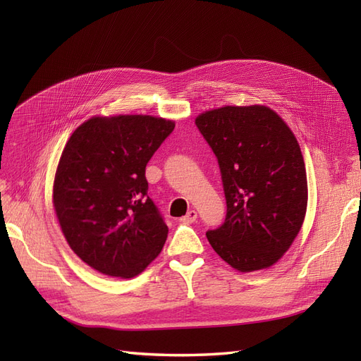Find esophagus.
<instances>
[{
	"mask_svg": "<svg viewBox=\"0 0 361 361\" xmlns=\"http://www.w3.org/2000/svg\"><path fill=\"white\" fill-rule=\"evenodd\" d=\"M195 220H197V212H195L194 209L188 211L187 215H183V216L180 218V221L185 223V224H191V223H194Z\"/></svg>",
	"mask_w": 361,
	"mask_h": 361,
	"instance_id": "34e87169",
	"label": "esophagus"
}]
</instances>
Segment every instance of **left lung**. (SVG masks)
I'll use <instances>...</instances> for the list:
<instances>
[{
	"label": "left lung",
	"mask_w": 361,
	"mask_h": 361,
	"mask_svg": "<svg viewBox=\"0 0 361 361\" xmlns=\"http://www.w3.org/2000/svg\"><path fill=\"white\" fill-rule=\"evenodd\" d=\"M221 170L227 214L207 241L239 272L267 269L298 236L307 174L297 138L267 105H224L195 117Z\"/></svg>",
	"instance_id": "8db88e82"
}]
</instances>
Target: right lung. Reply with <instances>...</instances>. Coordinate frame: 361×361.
<instances>
[{"label":"right lung","instance_id":"right-lung-1","mask_svg":"<svg viewBox=\"0 0 361 361\" xmlns=\"http://www.w3.org/2000/svg\"><path fill=\"white\" fill-rule=\"evenodd\" d=\"M173 129V120L157 116H93L61 152L54 211L73 253L104 276H138L166 244L146 166Z\"/></svg>","mask_w":361,"mask_h":361}]
</instances>
